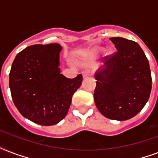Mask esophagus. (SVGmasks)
I'll use <instances>...</instances> for the list:
<instances>
[{
    "label": "esophagus",
    "instance_id": "34e87169",
    "mask_svg": "<svg viewBox=\"0 0 158 158\" xmlns=\"http://www.w3.org/2000/svg\"><path fill=\"white\" fill-rule=\"evenodd\" d=\"M90 75H92V72L90 71V70H89V69L84 70V71L83 72V77H84V78H86V77L90 76Z\"/></svg>",
    "mask_w": 158,
    "mask_h": 158
}]
</instances>
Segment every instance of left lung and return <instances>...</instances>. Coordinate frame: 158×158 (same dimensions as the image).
I'll return each mask as SVG.
<instances>
[{
  "label": "left lung",
  "mask_w": 158,
  "mask_h": 158,
  "mask_svg": "<svg viewBox=\"0 0 158 158\" xmlns=\"http://www.w3.org/2000/svg\"><path fill=\"white\" fill-rule=\"evenodd\" d=\"M110 40L116 52L106 57L104 65L95 74L94 101L106 118L129 120L142 110L149 98V64L137 43L119 37Z\"/></svg>",
  "instance_id": "8db88e82"
}]
</instances>
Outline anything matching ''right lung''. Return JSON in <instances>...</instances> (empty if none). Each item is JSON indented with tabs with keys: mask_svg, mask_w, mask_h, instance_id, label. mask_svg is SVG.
I'll list each match as a JSON object with an SVG mask.
<instances>
[{
	"mask_svg": "<svg viewBox=\"0 0 158 158\" xmlns=\"http://www.w3.org/2000/svg\"><path fill=\"white\" fill-rule=\"evenodd\" d=\"M58 43L35 44L18 53L10 72L14 104L23 117L41 125L63 120L83 76L68 79L60 74Z\"/></svg>",
	"mask_w": 158,
	"mask_h": 158,
	"instance_id": "obj_1",
	"label": "right lung"
}]
</instances>
